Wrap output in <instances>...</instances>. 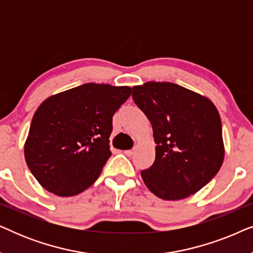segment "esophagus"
I'll return each instance as SVG.
<instances>
[{"label": "esophagus", "instance_id": "esophagus-1", "mask_svg": "<svg viewBox=\"0 0 253 253\" xmlns=\"http://www.w3.org/2000/svg\"><path fill=\"white\" fill-rule=\"evenodd\" d=\"M124 154H126V157H131V155L133 154V150H126L124 151Z\"/></svg>", "mask_w": 253, "mask_h": 253}]
</instances>
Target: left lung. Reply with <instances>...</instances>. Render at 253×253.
Segmentation results:
<instances>
[{"label": "left lung", "instance_id": "8db88e82", "mask_svg": "<svg viewBox=\"0 0 253 253\" xmlns=\"http://www.w3.org/2000/svg\"><path fill=\"white\" fill-rule=\"evenodd\" d=\"M132 99L153 127L154 164L141 170L151 192L178 200L199 191L220 170L222 126L213 102L172 83L133 86Z\"/></svg>", "mask_w": 253, "mask_h": 253}]
</instances>
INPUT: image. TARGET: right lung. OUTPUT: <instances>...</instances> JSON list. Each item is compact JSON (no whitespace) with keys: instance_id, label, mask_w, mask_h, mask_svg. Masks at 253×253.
Instances as JSON below:
<instances>
[{"instance_id":"add662e5","label":"right lung","mask_w":253,"mask_h":253,"mask_svg":"<svg viewBox=\"0 0 253 253\" xmlns=\"http://www.w3.org/2000/svg\"><path fill=\"white\" fill-rule=\"evenodd\" d=\"M129 86L88 83L51 95L33 115L24 154L47 191L76 196L89 188L112 155L113 116Z\"/></svg>"}]
</instances>
